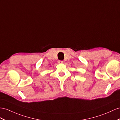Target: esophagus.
<instances>
[{
    "mask_svg": "<svg viewBox=\"0 0 120 120\" xmlns=\"http://www.w3.org/2000/svg\"><path fill=\"white\" fill-rule=\"evenodd\" d=\"M58 63H63V61L58 60Z\"/></svg>",
    "mask_w": 120,
    "mask_h": 120,
    "instance_id": "34e87169",
    "label": "esophagus"
}]
</instances>
